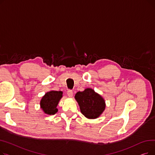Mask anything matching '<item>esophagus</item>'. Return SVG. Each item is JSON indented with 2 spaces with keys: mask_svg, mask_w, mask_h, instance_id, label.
I'll return each mask as SVG.
<instances>
[{
  "mask_svg": "<svg viewBox=\"0 0 155 155\" xmlns=\"http://www.w3.org/2000/svg\"><path fill=\"white\" fill-rule=\"evenodd\" d=\"M67 95L69 97H73V91L71 90H68V92H67Z\"/></svg>",
  "mask_w": 155,
  "mask_h": 155,
  "instance_id": "obj_1",
  "label": "esophagus"
}]
</instances>
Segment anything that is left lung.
Returning <instances> with one entry per match:
<instances>
[{
  "label": "left lung",
  "instance_id": "left-lung-1",
  "mask_svg": "<svg viewBox=\"0 0 155 155\" xmlns=\"http://www.w3.org/2000/svg\"><path fill=\"white\" fill-rule=\"evenodd\" d=\"M75 99L79 105L81 112L88 119L99 117L105 110L104 99L92 88H87L83 92H78Z\"/></svg>",
  "mask_w": 155,
  "mask_h": 155
}]
</instances>
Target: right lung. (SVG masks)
<instances>
[{
  "label": "right lung",
  "instance_id": "right-lung-1",
  "mask_svg": "<svg viewBox=\"0 0 155 155\" xmlns=\"http://www.w3.org/2000/svg\"><path fill=\"white\" fill-rule=\"evenodd\" d=\"M61 91H50L45 94L40 101L41 108L48 115H54L58 112L56 108L59 101L63 97Z\"/></svg>",
  "mask_w": 155,
  "mask_h": 155
}]
</instances>
